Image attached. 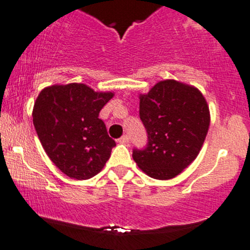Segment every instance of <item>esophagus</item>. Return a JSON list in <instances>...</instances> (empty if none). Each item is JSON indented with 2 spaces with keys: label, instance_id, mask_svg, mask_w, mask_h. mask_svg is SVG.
I'll return each mask as SVG.
<instances>
[{
  "label": "esophagus",
  "instance_id": "34e87169",
  "mask_svg": "<svg viewBox=\"0 0 250 250\" xmlns=\"http://www.w3.org/2000/svg\"><path fill=\"white\" fill-rule=\"evenodd\" d=\"M117 142H119V144L125 145V144H128V142H129V138H128L127 135H123L122 138H120L119 140H117Z\"/></svg>",
  "mask_w": 250,
  "mask_h": 250
}]
</instances>
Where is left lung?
Masks as SVG:
<instances>
[{"label": "left lung", "mask_w": 250, "mask_h": 250, "mask_svg": "<svg viewBox=\"0 0 250 250\" xmlns=\"http://www.w3.org/2000/svg\"><path fill=\"white\" fill-rule=\"evenodd\" d=\"M139 98L148 145L134 149V161L148 177L172 179L201 152L210 125L209 105L196 86L174 79L158 82Z\"/></svg>", "instance_id": "left-lung-1"}]
</instances>
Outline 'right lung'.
<instances>
[{
  "instance_id": "1",
  "label": "right lung",
  "mask_w": 250,
  "mask_h": 250,
  "mask_svg": "<svg viewBox=\"0 0 250 250\" xmlns=\"http://www.w3.org/2000/svg\"><path fill=\"white\" fill-rule=\"evenodd\" d=\"M114 92L95 91L86 84L51 85L41 90L33 108V125L46 154L60 171L77 180L100 173L115 141L100 111Z\"/></svg>"
}]
</instances>
